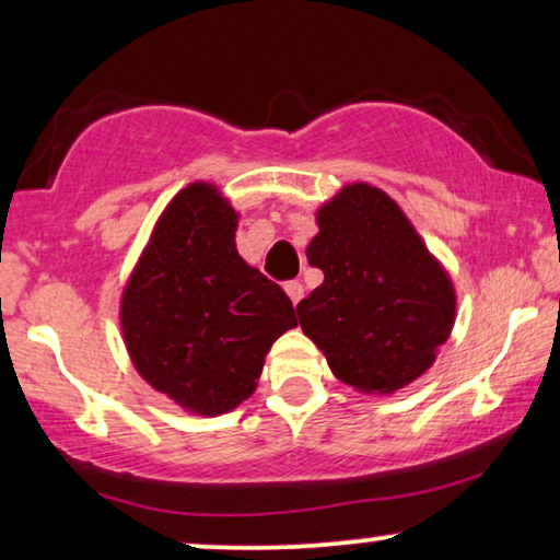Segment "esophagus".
Returning <instances> with one entry per match:
<instances>
[{"instance_id":"1","label":"esophagus","mask_w":560,"mask_h":560,"mask_svg":"<svg viewBox=\"0 0 560 560\" xmlns=\"http://www.w3.org/2000/svg\"><path fill=\"white\" fill-rule=\"evenodd\" d=\"M285 293H288L290 301H293V305H298V303H301V298H303V285H301V282H298V280L288 282Z\"/></svg>"}]
</instances>
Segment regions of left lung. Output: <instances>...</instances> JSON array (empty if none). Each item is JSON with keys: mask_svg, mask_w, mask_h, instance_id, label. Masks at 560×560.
<instances>
[{"mask_svg": "<svg viewBox=\"0 0 560 560\" xmlns=\"http://www.w3.org/2000/svg\"><path fill=\"white\" fill-rule=\"evenodd\" d=\"M316 221L305 255L324 282L298 303L303 334L343 385L393 395L431 370L451 336L454 282L400 206L370 183L343 186Z\"/></svg>", "mask_w": 560, "mask_h": 560, "instance_id": "obj_1", "label": "left lung"}]
</instances>
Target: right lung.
Instances as JSON below:
<instances>
[{
    "label": "right lung",
    "instance_id": "add662e5",
    "mask_svg": "<svg viewBox=\"0 0 560 560\" xmlns=\"http://www.w3.org/2000/svg\"><path fill=\"white\" fill-rule=\"evenodd\" d=\"M236 213L211 183L183 188L152 229L121 293L135 370L194 416H221L255 393L295 308L236 252Z\"/></svg>",
    "mask_w": 560,
    "mask_h": 560
}]
</instances>
